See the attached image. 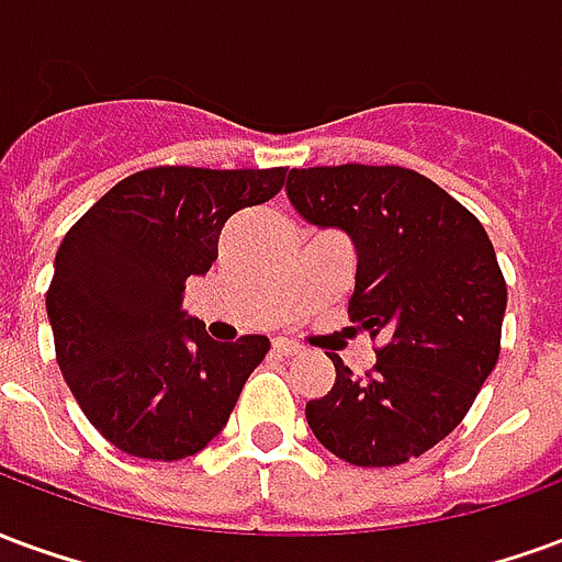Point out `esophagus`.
<instances>
[{
  "mask_svg": "<svg viewBox=\"0 0 562 562\" xmlns=\"http://www.w3.org/2000/svg\"><path fill=\"white\" fill-rule=\"evenodd\" d=\"M273 352L285 355V358H294V355L304 352V346H297V342L289 340V337H277V340H273Z\"/></svg>",
  "mask_w": 562,
  "mask_h": 562,
  "instance_id": "obj_1",
  "label": "esophagus"
}]
</instances>
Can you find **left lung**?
Masks as SVG:
<instances>
[{"mask_svg": "<svg viewBox=\"0 0 562 562\" xmlns=\"http://www.w3.org/2000/svg\"><path fill=\"white\" fill-rule=\"evenodd\" d=\"M285 192L306 222L352 237L349 318L382 337L364 376L330 355L337 382L306 403V422L355 467L422 458L463 422L499 358L506 280L491 237L446 189L401 165L292 168Z\"/></svg>", "mask_w": 562, "mask_h": 562, "instance_id": "1", "label": "left lung"}]
</instances>
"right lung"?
<instances>
[{
    "mask_svg": "<svg viewBox=\"0 0 562 562\" xmlns=\"http://www.w3.org/2000/svg\"><path fill=\"white\" fill-rule=\"evenodd\" d=\"M289 168L159 165L120 180L59 244L47 289L56 364L99 434L132 458L180 460L220 434L268 337H207L180 310L237 210L265 204Z\"/></svg>",
    "mask_w": 562,
    "mask_h": 562,
    "instance_id": "right-lung-1",
    "label": "right lung"
}]
</instances>
